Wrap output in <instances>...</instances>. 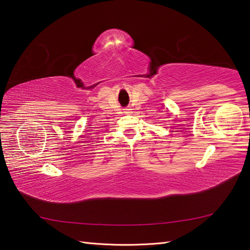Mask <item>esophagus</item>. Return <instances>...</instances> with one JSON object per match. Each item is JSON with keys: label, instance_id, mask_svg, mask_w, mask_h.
<instances>
[{"label": "esophagus", "instance_id": "34e87169", "mask_svg": "<svg viewBox=\"0 0 250 250\" xmlns=\"http://www.w3.org/2000/svg\"><path fill=\"white\" fill-rule=\"evenodd\" d=\"M125 113H130V112H131V108H130V107H126L125 109Z\"/></svg>", "mask_w": 250, "mask_h": 250}]
</instances>
